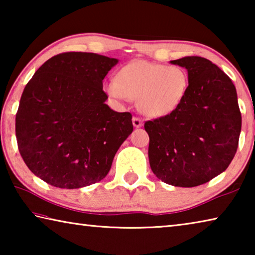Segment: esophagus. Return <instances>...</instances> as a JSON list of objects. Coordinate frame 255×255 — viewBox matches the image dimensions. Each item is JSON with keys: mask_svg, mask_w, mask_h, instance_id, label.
Wrapping results in <instances>:
<instances>
[{"mask_svg": "<svg viewBox=\"0 0 255 255\" xmlns=\"http://www.w3.org/2000/svg\"><path fill=\"white\" fill-rule=\"evenodd\" d=\"M132 125H133V127L139 128V127L143 126V122H141V120H140L139 118L133 117V118H132Z\"/></svg>", "mask_w": 255, "mask_h": 255, "instance_id": "1", "label": "esophagus"}]
</instances>
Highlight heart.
I'll list each match as a JSON object with an SVG mask.
<instances>
[{"label":"heart","mask_w":255,"mask_h":255,"mask_svg":"<svg viewBox=\"0 0 255 255\" xmlns=\"http://www.w3.org/2000/svg\"><path fill=\"white\" fill-rule=\"evenodd\" d=\"M189 74L181 66L133 60L105 84L112 98L136 99L138 110L148 117L171 115L182 105L189 90Z\"/></svg>","instance_id":"1"}]
</instances>
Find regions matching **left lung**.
Wrapping results in <instances>:
<instances>
[{
    "label": "left lung",
    "instance_id": "left-lung-1",
    "mask_svg": "<svg viewBox=\"0 0 255 255\" xmlns=\"http://www.w3.org/2000/svg\"><path fill=\"white\" fill-rule=\"evenodd\" d=\"M171 64L188 71L189 90L174 112L145 123L149 165L163 182L197 187L223 173L235 156L242 127L237 93L230 77L204 57Z\"/></svg>",
    "mask_w": 255,
    "mask_h": 255
}]
</instances>
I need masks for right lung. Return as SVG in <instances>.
I'll use <instances>...</instances> for the list:
<instances>
[{
    "mask_svg": "<svg viewBox=\"0 0 255 255\" xmlns=\"http://www.w3.org/2000/svg\"><path fill=\"white\" fill-rule=\"evenodd\" d=\"M118 59L70 51L34 73L15 116L19 152L29 170L50 185L77 189L106 178L132 132L131 114L106 105L102 81Z\"/></svg>",
    "mask_w": 255,
    "mask_h": 255,
    "instance_id": "obj_1",
    "label": "right lung"
}]
</instances>
